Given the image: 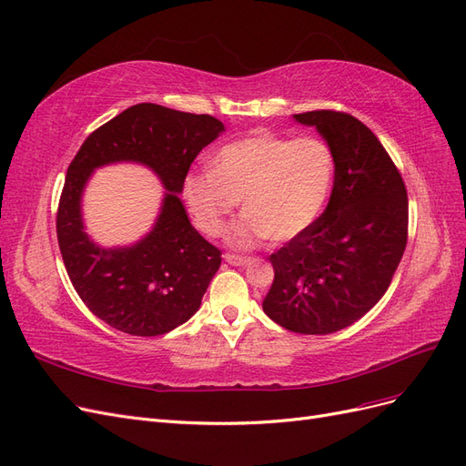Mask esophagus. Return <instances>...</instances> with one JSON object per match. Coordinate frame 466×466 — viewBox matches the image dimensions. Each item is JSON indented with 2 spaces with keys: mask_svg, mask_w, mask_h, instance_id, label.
Returning a JSON list of instances; mask_svg holds the SVG:
<instances>
[{
  "mask_svg": "<svg viewBox=\"0 0 466 466\" xmlns=\"http://www.w3.org/2000/svg\"><path fill=\"white\" fill-rule=\"evenodd\" d=\"M223 258H225V262H229V264H233V266H245V264H248V262H250V258H248V257L233 255V252H228V255H225Z\"/></svg>",
  "mask_w": 466,
  "mask_h": 466,
  "instance_id": "obj_1",
  "label": "esophagus"
}]
</instances>
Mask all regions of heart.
I'll list each match as a JSON object with an SVG mask.
<instances>
[{"mask_svg": "<svg viewBox=\"0 0 466 466\" xmlns=\"http://www.w3.org/2000/svg\"><path fill=\"white\" fill-rule=\"evenodd\" d=\"M336 175L334 153L324 139L252 134L223 146L209 173L185 180V200L198 229L218 237L241 202L245 218L229 241L252 247L262 238L288 243L320 218Z\"/></svg>", "mask_w": 466, "mask_h": 466, "instance_id": "1", "label": "heart"}]
</instances>
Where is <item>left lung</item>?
Wrapping results in <instances>:
<instances>
[{
    "label": "left lung",
    "mask_w": 466,
    "mask_h": 466,
    "mask_svg": "<svg viewBox=\"0 0 466 466\" xmlns=\"http://www.w3.org/2000/svg\"><path fill=\"white\" fill-rule=\"evenodd\" d=\"M295 120L315 126L334 153L327 209L274 255L264 313L298 334H330L361 319L383 298L408 241L402 175L377 136L340 110H311Z\"/></svg>",
    "instance_id": "1"
}]
</instances>
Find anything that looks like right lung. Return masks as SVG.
I'll list each match as a JSON object with an SVG mask.
<instances>
[{
    "label": "right lung",
    "instance_id": "right-lung-1",
    "mask_svg": "<svg viewBox=\"0 0 466 466\" xmlns=\"http://www.w3.org/2000/svg\"><path fill=\"white\" fill-rule=\"evenodd\" d=\"M221 132L209 115L139 103L91 132L69 163L56 214L60 252L81 301L112 329L161 336L198 311L221 250L192 228L177 194L196 155ZM115 160L151 166L172 192L144 242L106 251L82 231L78 202L92 168Z\"/></svg>",
    "mask_w": 466,
    "mask_h": 466
}]
</instances>
